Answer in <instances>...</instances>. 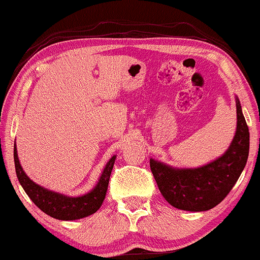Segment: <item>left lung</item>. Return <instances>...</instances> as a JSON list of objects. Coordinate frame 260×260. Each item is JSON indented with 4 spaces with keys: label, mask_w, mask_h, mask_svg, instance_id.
Listing matches in <instances>:
<instances>
[{
    "label": "left lung",
    "mask_w": 260,
    "mask_h": 260,
    "mask_svg": "<svg viewBox=\"0 0 260 260\" xmlns=\"http://www.w3.org/2000/svg\"><path fill=\"white\" fill-rule=\"evenodd\" d=\"M237 128L228 149L215 160L198 168H175L150 158L159 190L179 210L201 212L217 206L241 176L249 154V129L236 96Z\"/></svg>",
    "instance_id": "8db88e82"
}]
</instances>
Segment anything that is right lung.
<instances>
[{
  "mask_svg": "<svg viewBox=\"0 0 260 260\" xmlns=\"http://www.w3.org/2000/svg\"><path fill=\"white\" fill-rule=\"evenodd\" d=\"M13 156L17 178H18L19 184L22 185L25 193L43 212L47 213L50 217L61 219V221H74V219L87 217L101 207L107 192L111 172H112L113 164L116 160V155H113L106 162L101 175H100L98 184L93 186V189H91L84 195L68 196L43 187L30 180L19 162L16 143H14Z\"/></svg>",
  "mask_w": 260,
  "mask_h": 260,
  "instance_id": "1",
  "label": "right lung"
}]
</instances>
